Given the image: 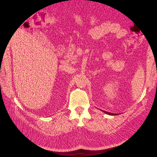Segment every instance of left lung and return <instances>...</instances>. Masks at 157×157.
Here are the masks:
<instances>
[{
	"mask_svg": "<svg viewBox=\"0 0 157 157\" xmlns=\"http://www.w3.org/2000/svg\"><path fill=\"white\" fill-rule=\"evenodd\" d=\"M102 110L103 113H104L105 114H108V115H110V116H116V115H117V114H113V113H109V112H106V111H104V110Z\"/></svg>",
	"mask_w": 157,
	"mask_h": 157,
	"instance_id": "left-lung-1",
	"label": "left lung"
}]
</instances>
